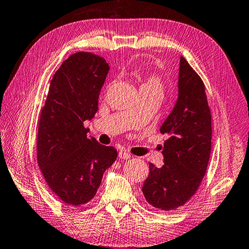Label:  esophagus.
<instances>
[{
	"instance_id": "1",
	"label": "esophagus",
	"mask_w": 249,
	"mask_h": 249,
	"mask_svg": "<svg viewBox=\"0 0 249 249\" xmlns=\"http://www.w3.org/2000/svg\"><path fill=\"white\" fill-rule=\"evenodd\" d=\"M130 154L128 152H126L124 150H121L120 153H119V157L121 158V160H128V158H130Z\"/></svg>"
}]
</instances>
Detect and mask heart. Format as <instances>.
I'll return each mask as SVG.
<instances>
[{"instance_id": "obj_1", "label": "heart", "mask_w": 249, "mask_h": 249, "mask_svg": "<svg viewBox=\"0 0 249 249\" xmlns=\"http://www.w3.org/2000/svg\"><path fill=\"white\" fill-rule=\"evenodd\" d=\"M140 89H157V91L161 92L162 86H161L160 79L157 76H149L141 82Z\"/></svg>"}]
</instances>
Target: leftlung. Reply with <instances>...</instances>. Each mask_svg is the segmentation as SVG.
Masks as SVG:
<instances>
[{
    "instance_id": "1",
    "label": "left lung",
    "mask_w": 249,
    "mask_h": 249,
    "mask_svg": "<svg viewBox=\"0 0 249 249\" xmlns=\"http://www.w3.org/2000/svg\"><path fill=\"white\" fill-rule=\"evenodd\" d=\"M163 166L149 163L142 186L145 200L156 209L176 210L193 197L205 174L212 141V121L204 84L183 56L179 57L178 99L160 126Z\"/></svg>"
}]
</instances>
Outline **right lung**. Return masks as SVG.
<instances>
[{
  "label": "right lung",
  "mask_w": 249,
  "mask_h": 249,
  "mask_svg": "<svg viewBox=\"0 0 249 249\" xmlns=\"http://www.w3.org/2000/svg\"><path fill=\"white\" fill-rule=\"evenodd\" d=\"M110 67L102 56L77 52L52 78L37 134V161L57 198L82 205L97 193L118 152L88 137L83 126L98 110V97Z\"/></svg>",
  "instance_id": "add662e5"
}]
</instances>
